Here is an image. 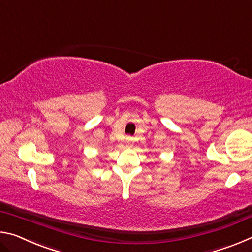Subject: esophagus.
<instances>
[{"instance_id":"34e87169","label":"esophagus","mask_w":252,"mask_h":252,"mask_svg":"<svg viewBox=\"0 0 252 252\" xmlns=\"http://www.w3.org/2000/svg\"><path fill=\"white\" fill-rule=\"evenodd\" d=\"M131 144H132L131 138H129V136H127V138H126V146H127V147H131Z\"/></svg>"}]
</instances>
